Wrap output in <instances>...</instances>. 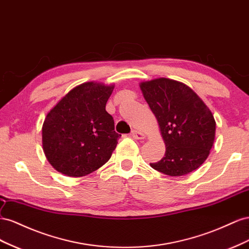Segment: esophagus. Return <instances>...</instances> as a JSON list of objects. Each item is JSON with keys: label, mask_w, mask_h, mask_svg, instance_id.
I'll use <instances>...</instances> for the list:
<instances>
[{"label": "esophagus", "mask_w": 249, "mask_h": 249, "mask_svg": "<svg viewBox=\"0 0 249 249\" xmlns=\"http://www.w3.org/2000/svg\"><path fill=\"white\" fill-rule=\"evenodd\" d=\"M131 136H132L133 139H136V140H144L146 138L145 134L143 132L139 131V130H132Z\"/></svg>", "instance_id": "1"}]
</instances>
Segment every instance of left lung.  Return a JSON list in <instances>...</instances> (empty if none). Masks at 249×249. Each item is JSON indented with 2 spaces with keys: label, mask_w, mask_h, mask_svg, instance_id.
<instances>
[{
  "label": "left lung",
  "mask_w": 249,
  "mask_h": 249,
  "mask_svg": "<svg viewBox=\"0 0 249 249\" xmlns=\"http://www.w3.org/2000/svg\"><path fill=\"white\" fill-rule=\"evenodd\" d=\"M158 120L166 145L165 156L150 164L169 176H182L199 168L215 141L216 122L195 91L182 82L158 78L140 83Z\"/></svg>",
  "instance_id": "8db88e82"
}]
</instances>
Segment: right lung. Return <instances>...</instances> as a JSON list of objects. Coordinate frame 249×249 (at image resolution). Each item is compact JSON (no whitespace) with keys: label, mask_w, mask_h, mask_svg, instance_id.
<instances>
[{"label":"right lung","mask_w":249,"mask_h":249,"mask_svg":"<svg viewBox=\"0 0 249 249\" xmlns=\"http://www.w3.org/2000/svg\"><path fill=\"white\" fill-rule=\"evenodd\" d=\"M115 85L85 82L71 89L48 112L42 124V149L58 172L81 177L108 161L121 134L105 110Z\"/></svg>","instance_id":"right-lung-1"}]
</instances>
